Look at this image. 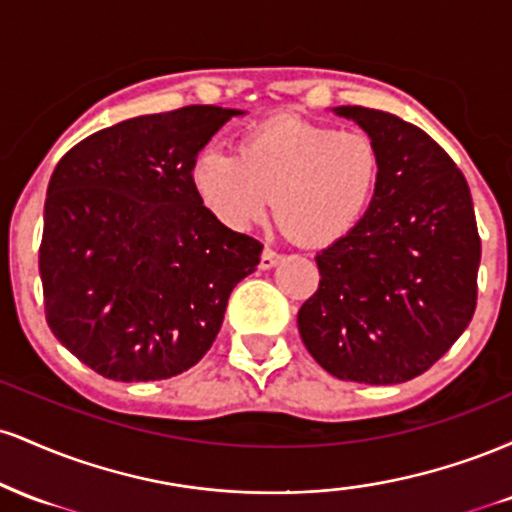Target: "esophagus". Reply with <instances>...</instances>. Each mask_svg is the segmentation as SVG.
I'll return each mask as SVG.
<instances>
[{"instance_id":"obj_1","label":"esophagus","mask_w":512,"mask_h":512,"mask_svg":"<svg viewBox=\"0 0 512 512\" xmlns=\"http://www.w3.org/2000/svg\"><path fill=\"white\" fill-rule=\"evenodd\" d=\"M279 260H281L279 252L267 245V248H264L262 255H260V269H272V267H276V262H279Z\"/></svg>"}]
</instances>
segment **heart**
I'll list each match as a JSON object with an SVG mask.
<instances>
[{"label": "heart", "instance_id": "b5f03b06", "mask_svg": "<svg viewBox=\"0 0 512 512\" xmlns=\"http://www.w3.org/2000/svg\"><path fill=\"white\" fill-rule=\"evenodd\" d=\"M380 151L368 134L272 117L240 142V156L204 146L192 163V185L221 223L250 228L272 207L289 236L332 245L349 236L373 204Z\"/></svg>", "mask_w": 512, "mask_h": 512}]
</instances>
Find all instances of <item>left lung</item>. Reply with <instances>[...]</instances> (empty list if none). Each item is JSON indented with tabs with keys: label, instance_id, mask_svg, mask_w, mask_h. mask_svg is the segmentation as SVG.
<instances>
[{
	"label": "left lung",
	"instance_id": "1",
	"mask_svg": "<svg viewBox=\"0 0 512 512\" xmlns=\"http://www.w3.org/2000/svg\"><path fill=\"white\" fill-rule=\"evenodd\" d=\"M332 110L373 139L383 166L363 221L315 257L320 286L298 310V332L334 378L407 383L457 342L477 308L472 195L424 129L361 105Z\"/></svg>",
	"mask_w": 512,
	"mask_h": 512
}]
</instances>
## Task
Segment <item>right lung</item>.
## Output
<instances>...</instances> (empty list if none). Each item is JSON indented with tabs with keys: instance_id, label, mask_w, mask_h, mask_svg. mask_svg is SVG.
Segmentation results:
<instances>
[{
	"instance_id": "1",
	"label": "right lung",
	"mask_w": 512,
	"mask_h": 512,
	"mask_svg": "<svg viewBox=\"0 0 512 512\" xmlns=\"http://www.w3.org/2000/svg\"><path fill=\"white\" fill-rule=\"evenodd\" d=\"M243 110L187 105L91 134L57 163L40 243L45 317L72 354L120 383L166 380L214 344L262 243L204 207L192 163Z\"/></svg>"
}]
</instances>
